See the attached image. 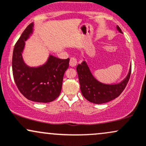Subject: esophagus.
<instances>
[{"label":"esophagus","instance_id":"1","mask_svg":"<svg viewBox=\"0 0 146 146\" xmlns=\"http://www.w3.org/2000/svg\"><path fill=\"white\" fill-rule=\"evenodd\" d=\"M77 60L75 59V58H71V59H70V62H69V65L70 66H71V67H74V66H76L77 64Z\"/></svg>","mask_w":146,"mask_h":146}]
</instances>
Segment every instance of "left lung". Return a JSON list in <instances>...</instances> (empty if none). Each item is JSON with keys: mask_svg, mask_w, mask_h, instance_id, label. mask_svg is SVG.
Returning <instances> with one entry per match:
<instances>
[{"mask_svg": "<svg viewBox=\"0 0 146 146\" xmlns=\"http://www.w3.org/2000/svg\"><path fill=\"white\" fill-rule=\"evenodd\" d=\"M117 29L122 33L119 27ZM79 82L82 95L92 103L101 104L111 101L119 96L128 84L131 73V66L128 74L123 81L115 84H106L94 78L85 61L77 66Z\"/></svg>", "mask_w": 146, "mask_h": 146, "instance_id": "1", "label": "left lung"}]
</instances>
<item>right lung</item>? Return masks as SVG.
<instances>
[{
	"instance_id": "obj_1",
	"label": "right lung",
	"mask_w": 146,
	"mask_h": 146,
	"mask_svg": "<svg viewBox=\"0 0 146 146\" xmlns=\"http://www.w3.org/2000/svg\"><path fill=\"white\" fill-rule=\"evenodd\" d=\"M33 23L25 29L15 44L12 57V71L18 90L27 99L39 103L51 102L59 96L63 77L69 66V58L60 59L50 55L46 62L31 67L23 58L25 42L32 34Z\"/></svg>"
}]
</instances>
